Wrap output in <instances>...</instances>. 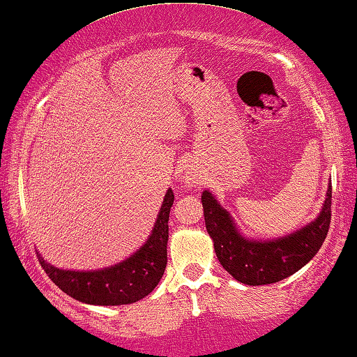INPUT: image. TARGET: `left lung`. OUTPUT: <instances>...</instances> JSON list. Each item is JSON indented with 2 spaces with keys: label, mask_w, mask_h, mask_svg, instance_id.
Masks as SVG:
<instances>
[{
  "label": "left lung",
  "mask_w": 357,
  "mask_h": 357,
  "mask_svg": "<svg viewBox=\"0 0 357 357\" xmlns=\"http://www.w3.org/2000/svg\"><path fill=\"white\" fill-rule=\"evenodd\" d=\"M201 203L217 259L235 280L252 287L280 282L306 266L327 238L332 219V187L327 190L324 208L316 220L291 235L272 241L243 238L230 214L220 208L209 191H203Z\"/></svg>",
  "instance_id": "1"
}]
</instances>
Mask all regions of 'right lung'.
<instances>
[{"mask_svg":"<svg viewBox=\"0 0 357 357\" xmlns=\"http://www.w3.org/2000/svg\"><path fill=\"white\" fill-rule=\"evenodd\" d=\"M172 204L174 191L167 190L151 236L135 255L121 264L93 272L63 271L48 264L38 255L40 264L54 285L77 301L98 306H121L140 301L156 288L166 271L169 213Z\"/></svg>","mask_w":357,"mask_h":357,"instance_id":"add662e5","label":"right lung"}]
</instances>
